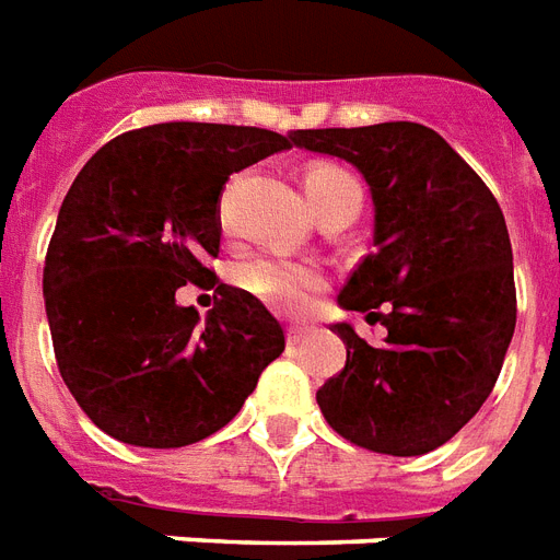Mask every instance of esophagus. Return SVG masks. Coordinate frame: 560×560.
Instances as JSON below:
<instances>
[{
    "instance_id": "esophagus-1",
    "label": "esophagus",
    "mask_w": 560,
    "mask_h": 560,
    "mask_svg": "<svg viewBox=\"0 0 560 560\" xmlns=\"http://www.w3.org/2000/svg\"><path fill=\"white\" fill-rule=\"evenodd\" d=\"M308 335V326H291L288 329V343H300Z\"/></svg>"
}]
</instances>
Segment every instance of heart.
<instances>
[{"label":"heart","instance_id":"obj_1","mask_svg":"<svg viewBox=\"0 0 560 560\" xmlns=\"http://www.w3.org/2000/svg\"><path fill=\"white\" fill-rule=\"evenodd\" d=\"M305 196L312 201L314 210L329 205L343 192H359V184L347 175L338 165H312L305 177ZM228 207V196L222 210ZM240 281L252 296L267 302L269 308L288 314H300L312 305L314 293L323 288L320 269L305 267V264H291V260H272V258H255L240 267Z\"/></svg>","mask_w":560,"mask_h":560}]
</instances>
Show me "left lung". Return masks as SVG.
Instances as JSON below:
<instances>
[{
  "mask_svg": "<svg viewBox=\"0 0 560 560\" xmlns=\"http://www.w3.org/2000/svg\"><path fill=\"white\" fill-rule=\"evenodd\" d=\"M291 144L353 163L371 186L374 252L338 305L385 326L347 343L317 392L323 418L353 445L418 457L483 407L516 326L513 252L499 201L436 130L412 121L293 130Z\"/></svg>",
  "mask_w": 560,
  "mask_h": 560,
  "instance_id": "8db88e82",
  "label": "left lung"
}]
</instances>
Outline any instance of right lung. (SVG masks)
Returning a JSON list of instances; mask_svg holds the SVG:
<instances>
[{"label":"right lung","instance_id":"obj_1","mask_svg":"<svg viewBox=\"0 0 560 560\" xmlns=\"http://www.w3.org/2000/svg\"><path fill=\"white\" fill-rule=\"evenodd\" d=\"M291 136L234 124L130 130L82 165L44 264L59 374L82 412L139 448H184L217 433L284 350V329L248 291L219 284V198L228 175ZM217 287L207 318L174 302Z\"/></svg>","mask_w":560,"mask_h":560}]
</instances>
